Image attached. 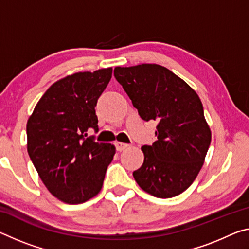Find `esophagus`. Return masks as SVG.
<instances>
[{
    "instance_id": "1",
    "label": "esophagus",
    "mask_w": 249,
    "mask_h": 249,
    "mask_svg": "<svg viewBox=\"0 0 249 249\" xmlns=\"http://www.w3.org/2000/svg\"><path fill=\"white\" fill-rule=\"evenodd\" d=\"M115 146H116V149L119 151H122L124 150L125 148H127V147L129 146L128 144H125V142H115Z\"/></svg>"
}]
</instances>
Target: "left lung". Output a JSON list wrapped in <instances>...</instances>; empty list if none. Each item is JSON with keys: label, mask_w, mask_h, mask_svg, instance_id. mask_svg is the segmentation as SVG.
I'll list each match as a JSON object with an SVG mask.
<instances>
[{"label": "left lung", "mask_w": 249, "mask_h": 249, "mask_svg": "<svg viewBox=\"0 0 249 249\" xmlns=\"http://www.w3.org/2000/svg\"><path fill=\"white\" fill-rule=\"evenodd\" d=\"M114 77L142 120L157 121L153 145L142 147L144 163L133 176L149 195L168 199L190 187L203 166L211 130L196 91L165 67H116Z\"/></svg>", "instance_id": "obj_1"}]
</instances>
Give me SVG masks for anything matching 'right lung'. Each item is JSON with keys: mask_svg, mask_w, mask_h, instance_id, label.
Here are the masks:
<instances>
[{"mask_svg": "<svg viewBox=\"0 0 249 249\" xmlns=\"http://www.w3.org/2000/svg\"><path fill=\"white\" fill-rule=\"evenodd\" d=\"M112 68L78 72L53 83L27 121V151L46 188L65 203H83L102 189L115 154L111 144L87 137L99 132L96 102Z\"/></svg>", "mask_w": 249, "mask_h": 249, "instance_id": "add662e5", "label": "right lung"}]
</instances>
